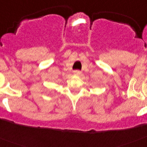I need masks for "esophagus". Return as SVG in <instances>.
Here are the masks:
<instances>
[{
    "label": "esophagus",
    "mask_w": 147,
    "mask_h": 147,
    "mask_svg": "<svg viewBox=\"0 0 147 147\" xmlns=\"http://www.w3.org/2000/svg\"><path fill=\"white\" fill-rule=\"evenodd\" d=\"M74 74L75 75H76V76H80V75H81L82 72L80 71H74Z\"/></svg>",
    "instance_id": "obj_1"
}]
</instances>
